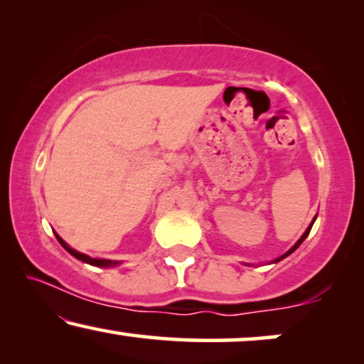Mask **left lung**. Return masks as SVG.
<instances>
[{"instance_id":"1","label":"left lung","mask_w":364,"mask_h":364,"mask_svg":"<svg viewBox=\"0 0 364 364\" xmlns=\"http://www.w3.org/2000/svg\"><path fill=\"white\" fill-rule=\"evenodd\" d=\"M315 218H316V217H315ZM315 218H313V220H311V223H310V225H308V228H306V230H305V233H303V235L300 237V240H298V242L295 243V245H293V247L290 248V250H288L287 253H283V255H282V257H278L275 262H280V260H283V258H285V257H288V255H290V253H293V252H295V250H296V248L301 245V243H303V240H305V238L308 237V233H310V230H311V227H313V223H315Z\"/></svg>"}]
</instances>
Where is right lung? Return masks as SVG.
<instances>
[{
  "mask_svg": "<svg viewBox=\"0 0 364 364\" xmlns=\"http://www.w3.org/2000/svg\"><path fill=\"white\" fill-rule=\"evenodd\" d=\"M54 235H56V238H58V242L61 243V245L66 248V250L71 253L73 257H76L77 260H81V262H84V263H89V265H94V267H114V265H117L119 262H112V260H104V258H92V257H89V255H84V253H81V252H76L74 250V248H71L68 245L66 242L63 240L61 237L58 235L56 232H54Z\"/></svg>",
  "mask_w": 364,
  "mask_h": 364,
  "instance_id": "add662e5",
  "label": "right lung"
}]
</instances>
